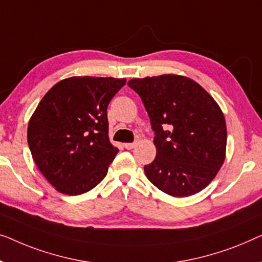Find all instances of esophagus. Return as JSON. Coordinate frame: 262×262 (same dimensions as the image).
I'll use <instances>...</instances> for the list:
<instances>
[{
  "instance_id": "esophagus-1",
  "label": "esophagus",
  "mask_w": 262,
  "mask_h": 262,
  "mask_svg": "<svg viewBox=\"0 0 262 262\" xmlns=\"http://www.w3.org/2000/svg\"><path fill=\"white\" fill-rule=\"evenodd\" d=\"M123 147H124V148H126V149H132V148H134V147H135V143H134V142L124 143Z\"/></svg>"
}]
</instances>
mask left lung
Returning <instances> with one entry per match:
<instances>
[{
	"instance_id": "left-lung-1",
	"label": "left lung",
	"mask_w": 262,
	"mask_h": 262,
	"mask_svg": "<svg viewBox=\"0 0 262 262\" xmlns=\"http://www.w3.org/2000/svg\"><path fill=\"white\" fill-rule=\"evenodd\" d=\"M141 97L154 130L157 157L146 165L153 185L173 197H187L211 183L226 159V119L197 82L179 75L128 82Z\"/></svg>"
}]
</instances>
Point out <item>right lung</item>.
I'll use <instances>...</instances> for the list:
<instances>
[{
  "mask_svg": "<svg viewBox=\"0 0 262 262\" xmlns=\"http://www.w3.org/2000/svg\"><path fill=\"white\" fill-rule=\"evenodd\" d=\"M126 84L113 77H70L47 91L28 122L39 171L58 192L77 196L102 182L119 149L109 141L106 108Z\"/></svg>",
  "mask_w": 262,
  "mask_h": 262,
  "instance_id": "right-lung-1",
  "label": "right lung"
}]
</instances>
